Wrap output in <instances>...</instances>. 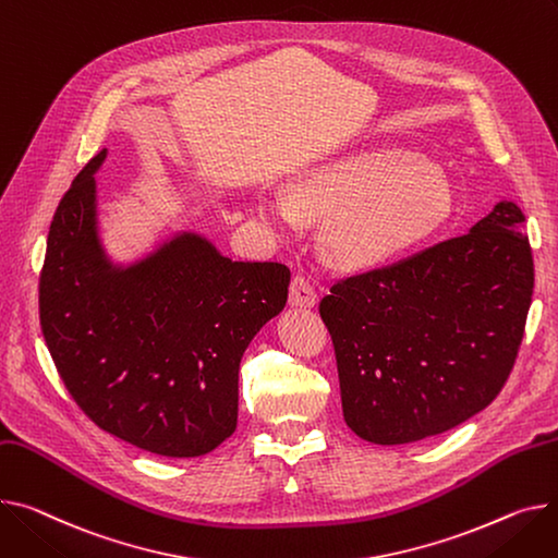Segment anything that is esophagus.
<instances>
[{
    "instance_id": "34e87169",
    "label": "esophagus",
    "mask_w": 558,
    "mask_h": 558,
    "mask_svg": "<svg viewBox=\"0 0 558 558\" xmlns=\"http://www.w3.org/2000/svg\"><path fill=\"white\" fill-rule=\"evenodd\" d=\"M289 303L293 307H314L318 303V291L305 274L293 276L289 284Z\"/></svg>"
}]
</instances>
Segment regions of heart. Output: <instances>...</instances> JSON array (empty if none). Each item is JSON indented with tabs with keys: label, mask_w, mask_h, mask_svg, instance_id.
Returning <instances> with one entry per match:
<instances>
[{
	"label": "heart",
	"mask_w": 558,
	"mask_h": 558,
	"mask_svg": "<svg viewBox=\"0 0 558 558\" xmlns=\"http://www.w3.org/2000/svg\"><path fill=\"white\" fill-rule=\"evenodd\" d=\"M289 197H259V219L291 233L301 213L329 211L325 242L352 267L415 244L451 213L447 181L422 157L403 150H369L316 166L291 183Z\"/></svg>",
	"instance_id": "obj_1"
}]
</instances>
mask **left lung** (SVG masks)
Wrapping results in <instances>:
<instances>
[{"label": "left lung", "mask_w": 558, "mask_h": 558, "mask_svg": "<svg viewBox=\"0 0 558 558\" xmlns=\"http://www.w3.org/2000/svg\"><path fill=\"white\" fill-rule=\"evenodd\" d=\"M532 293V246L513 202L464 235L333 280L318 312L348 426L367 441L405 444L487 408L521 350Z\"/></svg>", "instance_id": "8db88e82"}]
</instances>
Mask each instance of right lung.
I'll list each match as a JSON object with an SVG mask.
<instances>
[{"label": "right lung", "instance_id": "obj_1", "mask_svg": "<svg viewBox=\"0 0 558 558\" xmlns=\"http://www.w3.org/2000/svg\"><path fill=\"white\" fill-rule=\"evenodd\" d=\"M100 150L53 215L40 325L64 388L102 430L166 458H197L238 426L244 350L287 303L280 263H233L183 235L111 269L94 229Z\"/></svg>", "mask_w": 558, "mask_h": 558}]
</instances>
